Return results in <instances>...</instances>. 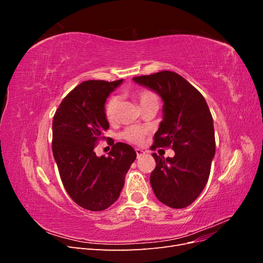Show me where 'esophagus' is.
Returning a JSON list of instances; mask_svg holds the SVG:
<instances>
[{
  "mask_svg": "<svg viewBox=\"0 0 263 263\" xmlns=\"http://www.w3.org/2000/svg\"><path fill=\"white\" fill-rule=\"evenodd\" d=\"M136 154H137V157H141V156L145 155V151L139 149V148H137V149H136Z\"/></svg>",
  "mask_w": 263,
  "mask_h": 263,
  "instance_id": "obj_1",
  "label": "esophagus"
}]
</instances>
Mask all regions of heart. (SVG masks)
<instances>
[{
  "label": "heart",
  "mask_w": 263,
  "mask_h": 263,
  "mask_svg": "<svg viewBox=\"0 0 263 263\" xmlns=\"http://www.w3.org/2000/svg\"><path fill=\"white\" fill-rule=\"evenodd\" d=\"M136 97L139 101V104L141 107H144L150 103H158L157 95L148 90L139 91L136 93ZM118 107H119V99L117 97L109 98L106 102L104 110H105V116L109 122H113L117 118L118 114ZM146 136V130L140 128V127H128L122 133V138L127 140L132 144L139 145L144 141Z\"/></svg>",
  "instance_id": "1"
}]
</instances>
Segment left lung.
Returning <instances> with one entry per match:
<instances>
[{"label": "left lung", "mask_w": 263, "mask_h": 263, "mask_svg": "<svg viewBox=\"0 0 263 263\" xmlns=\"http://www.w3.org/2000/svg\"><path fill=\"white\" fill-rule=\"evenodd\" d=\"M163 102L162 121L151 147H168L173 158L153 154L150 184L156 197L172 209H184L202 193L215 157L213 117L203 95L172 71L133 78Z\"/></svg>", "instance_id": "left-lung-1"}]
</instances>
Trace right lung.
<instances>
[{"instance_id": "1", "label": "right lung", "mask_w": 263, "mask_h": 263, "mask_svg": "<svg viewBox=\"0 0 263 263\" xmlns=\"http://www.w3.org/2000/svg\"><path fill=\"white\" fill-rule=\"evenodd\" d=\"M123 83L82 82L62 100L52 121V154L67 193L81 208L100 212L116 202L125 176L137 155L129 145L116 142L108 157H98L94 145L109 124L105 103Z\"/></svg>"}]
</instances>
